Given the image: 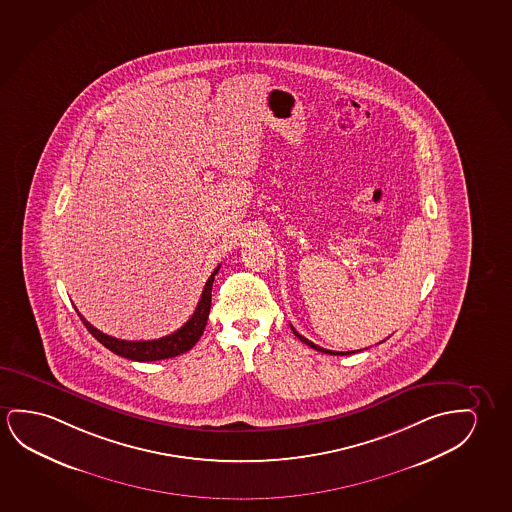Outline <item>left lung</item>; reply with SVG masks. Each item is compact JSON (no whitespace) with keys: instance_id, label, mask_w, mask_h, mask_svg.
<instances>
[{"instance_id":"8db88e82","label":"left lung","mask_w":512,"mask_h":512,"mask_svg":"<svg viewBox=\"0 0 512 512\" xmlns=\"http://www.w3.org/2000/svg\"><path fill=\"white\" fill-rule=\"evenodd\" d=\"M291 330H293V334L302 341V343H306L307 346H311V348H314L316 351H321V353H327V355H350V353H355V351H332V350H325V348H321V346H318V344L311 343L309 339H306L304 336H300L298 334L297 330L293 328V325H291Z\"/></svg>"}]
</instances>
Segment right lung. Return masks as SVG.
<instances>
[{
	"label": "right lung",
	"mask_w": 512,
	"mask_h": 512,
	"mask_svg": "<svg viewBox=\"0 0 512 512\" xmlns=\"http://www.w3.org/2000/svg\"><path fill=\"white\" fill-rule=\"evenodd\" d=\"M219 268H215L212 275L208 277L201 298H199L198 307L192 314L189 321L184 327L178 328L173 334L161 337V339H153V341H123L116 337L107 336L104 332H100L93 327L92 323L84 320L79 314V318L84 323V327L88 328V332L92 334L100 344H104L107 350L113 351L120 357L125 359L136 360V362H152V360L171 359L176 355H182L185 351L191 350L194 344L198 343L199 337L203 336V330L206 327V320L210 314V306H212V286H214V277Z\"/></svg>",
	"instance_id": "obj_1"
}]
</instances>
